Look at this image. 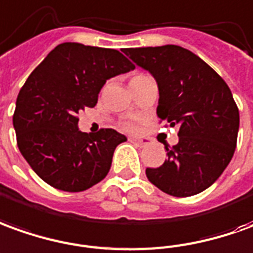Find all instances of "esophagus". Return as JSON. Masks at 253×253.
<instances>
[{"instance_id":"obj_1","label":"esophagus","mask_w":253,"mask_h":253,"mask_svg":"<svg viewBox=\"0 0 253 253\" xmlns=\"http://www.w3.org/2000/svg\"><path fill=\"white\" fill-rule=\"evenodd\" d=\"M129 140L130 142H133V143H136L137 146H140V147H144V146H150V144H151V139H149V137H130Z\"/></svg>"}]
</instances>
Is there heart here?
<instances>
[{
	"label": "heart",
	"instance_id": "1",
	"mask_svg": "<svg viewBox=\"0 0 253 253\" xmlns=\"http://www.w3.org/2000/svg\"><path fill=\"white\" fill-rule=\"evenodd\" d=\"M142 77H144L143 74H137V76L133 77V78H132V80H130V81H133V80H137V78H142ZM125 128H126V129H130V128H132V126H130V125H125Z\"/></svg>",
	"mask_w": 253,
	"mask_h": 253
}]
</instances>
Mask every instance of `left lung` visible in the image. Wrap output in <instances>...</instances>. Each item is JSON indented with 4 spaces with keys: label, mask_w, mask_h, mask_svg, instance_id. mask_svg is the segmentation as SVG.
Here are the masks:
<instances>
[{
    "label": "left lung",
    "mask_w": 253,
    "mask_h": 253,
    "mask_svg": "<svg viewBox=\"0 0 253 253\" xmlns=\"http://www.w3.org/2000/svg\"><path fill=\"white\" fill-rule=\"evenodd\" d=\"M123 52L157 81L158 118L179 126L177 144L165 147L168 158L147 168V179L173 197L208 189L236 150L240 113L227 84L201 57L177 45Z\"/></svg>",
    "instance_id": "1"
}]
</instances>
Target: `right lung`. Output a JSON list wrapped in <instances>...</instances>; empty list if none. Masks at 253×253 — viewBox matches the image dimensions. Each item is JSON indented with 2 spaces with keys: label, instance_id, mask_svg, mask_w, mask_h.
<instances>
[{
  "label": "right lung",
  "instance_id": "1",
  "mask_svg": "<svg viewBox=\"0 0 253 253\" xmlns=\"http://www.w3.org/2000/svg\"><path fill=\"white\" fill-rule=\"evenodd\" d=\"M121 52L63 42L36 67L17 95V147L43 182L84 191L109 173L114 150L126 137L114 129L85 133L77 114L97 103L107 80L133 70Z\"/></svg>",
  "mask_w": 253,
  "mask_h": 253
}]
</instances>
